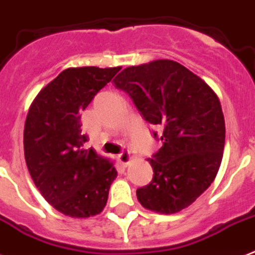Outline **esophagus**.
<instances>
[{
    "instance_id": "34e87169",
    "label": "esophagus",
    "mask_w": 255,
    "mask_h": 255,
    "mask_svg": "<svg viewBox=\"0 0 255 255\" xmlns=\"http://www.w3.org/2000/svg\"><path fill=\"white\" fill-rule=\"evenodd\" d=\"M118 160L120 161V164H123V165H126V167H127L128 164L131 163L132 156L129 152H122V153L118 156Z\"/></svg>"
}]
</instances>
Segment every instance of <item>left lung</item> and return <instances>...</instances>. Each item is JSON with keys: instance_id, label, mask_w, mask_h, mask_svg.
Wrapping results in <instances>:
<instances>
[{"instance_id": "obj_1", "label": "left lung", "mask_w": 255, "mask_h": 255, "mask_svg": "<svg viewBox=\"0 0 255 255\" xmlns=\"http://www.w3.org/2000/svg\"><path fill=\"white\" fill-rule=\"evenodd\" d=\"M114 82L163 140V147L148 159L153 178L136 190L137 200L156 213L185 209L209 188L221 165L225 119L217 94L170 59L127 67Z\"/></svg>"}]
</instances>
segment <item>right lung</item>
<instances>
[{
  "instance_id": "add662e5",
  "label": "right lung",
  "mask_w": 255,
  "mask_h": 255,
  "mask_svg": "<svg viewBox=\"0 0 255 255\" xmlns=\"http://www.w3.org/2000/svg\"><path fill=\"white\" fill-rule=\"evenodd\" d=\"M120 67H70L38 92L23 129V151L34 184L65 216L87 218L107 204L118 176L114 163L86 149L81 112Z\"/></svg>"
}]
</instances>
